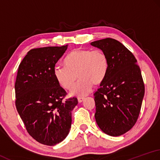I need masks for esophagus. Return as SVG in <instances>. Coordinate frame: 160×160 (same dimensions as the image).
<instances>
[{"label":"esophagus","instance_id":"obj_1","mask_svg":"<svg viewBox=\"0 0 160 160\" xmlns=\"http://www.w3.org/2000/svg\"><path fill=\"white\" fill-rule=\"evenodd\" d=\"M84 97H78V102H79V103H81V102H82L84 100Z\"/></svg>","mask_w":160,"mask_h":160}]
</instances>
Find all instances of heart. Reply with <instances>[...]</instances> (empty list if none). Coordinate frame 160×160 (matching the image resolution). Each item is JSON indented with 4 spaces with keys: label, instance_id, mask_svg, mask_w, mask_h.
Segmentation results:
<instances>
[{
    "label": "heart",
    "instance_id": "heart-1",
    "mask_svg": "<svg viewBox=\"0 0 160 160\" xmlns=\"http://www.w3.org/2000/svg\"><path fill=\"white\" fill-rule=\"evenodd\" d=\"M65 67L54 68L55 79L65 90L74 87L72 95H84L90 92L93 84L99 85L105 81L109 70L108 57L103 51L91 49H74L63 60Z\"/></svg>",
    "mask_w": 160,
    "mask_h": 160
}]
</instances>
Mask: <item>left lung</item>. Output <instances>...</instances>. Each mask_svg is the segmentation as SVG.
<instances>
[{
  "instance_id": "left-lung-1",
  "label": "left lung",
  "mask_w": 160,
  "mask_h": 160,
  "mask_svg": "<svg viewBox=\"0 0 160 160\" xmlns=\"http://www.w3.org/2000/svg\"><path fill=\"white\" fill-rule=\"evenodd\" d=\"M90 44L103 51L109 60L106 79L94 93L96 122L106 134L122 135L135 126L141 110L145 87L140 68L131 52L115 39Z\"/></svg>"
}]
</instances>
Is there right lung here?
Listing matches in <instances>:
<instances>
[{"instance_id": "right-lung-1", "label": "right lung", "mask_w": 160, "mask_h": 160, "mask_svg": "<svg viewBox=\"0 0 160 160\" xmlns=\"http://www.w3.org/2000/svg\"><path fill=\"white\" fill-rule=\"evenodd\" d=\"M68 45L32 49L18 66L14 85L16 110L36 141L54 146L70 132L77 97L65 100L66 91L54 76L57 62Z\"/></svg>"}]
</instances>
